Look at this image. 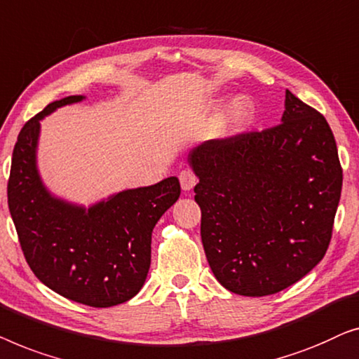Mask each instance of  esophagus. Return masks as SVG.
I'll return each mask as SVG.
<instances>
[{
  "mask_svg": "<svg viewBox=\"0 0 359 359\" xmlns=\"http://www.w3.org/2000/svg\"><path fill=\"white\" fill-rule=\"evenodd\" d=\"M179 180H180L182 190H185V191L191 190L196 185V175L191 172L190 169L182 170V172L179 174Z\"/></svg>",
  "mask_w": 359,
  "mask_h": 359,
  "instance_id": "obj_1",
  "label": "esophagus"
}]
</instances>
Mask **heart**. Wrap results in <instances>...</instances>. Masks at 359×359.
I'll return each mask as SVG.
<instances>
[{"instance_id": "obj_1", "label": "heart", "mask_w": 359, "mask_h": 359, "mask_svg": "<svg viewBox=\"0 0 359 359\" xmlns=\"http://www.w3.org/2000/svg\"><path fill=\"white\" fill-rule=\"evenodd\" d=\"M254 115H255V107L249 97H244V95L236 97L229 104L228 110H226L224 123H223L224 135L234 136V135L242 133V131L252 123Z\"/></svg>"}]
</instances>
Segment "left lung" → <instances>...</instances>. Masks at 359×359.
<instances>
[{
	"instance_id": "1",
	"label": "left lung",
	"mask_w": 359,
	"mask_h": 359,
	"mask_svg": "<svg viewBox=\"0 0 359 359\" xmlns=\"http://www.w3.org/2000/svg\"><path fill=\"white\" fill-rule=\"evenodd\" d=\"M189 164L206 259L226 290L275 294L324 259L341 165L324 115L290 90L280 125L205 141Z\"/></svg>"
}]
</instances>
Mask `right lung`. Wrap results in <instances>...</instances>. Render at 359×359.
Wrapping results in <instances>:
<instances>
[{
  "mask_svg": "<svg viewBox=\"0 0 359 359\" xmlns=\"http://www.w3.org/2000/svg\"><path fill=\"white\" fill-rule=\"evenodd\" d=\"M84 95L48 104L18 136L8 182V205L34 275L60 296L93 307L131 299L151 265V234L180 196L177 177L130 189L86 208L55 196L37 168L40 122Z\"/></svg>",
  "mask_w": 359,
  "mask_h": 359,
  "instance_id": "right-lung-1",
  "label": "right lung"
}]
</instances>
